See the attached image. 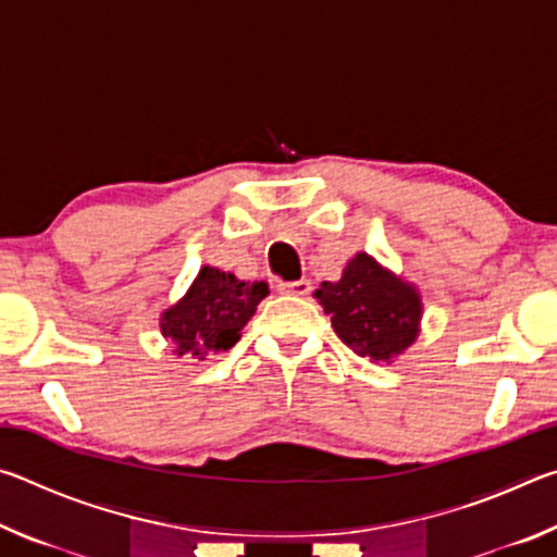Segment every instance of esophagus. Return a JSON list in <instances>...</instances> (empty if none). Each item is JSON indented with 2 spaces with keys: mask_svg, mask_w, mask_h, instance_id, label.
Masks as SVG:
<instances>
[{
  "mask_svg": "<svg viewBox=\"0 0 557 557\" xmlns=\"http://www.w3.org/2000/svg\"><path fill=\"white\" fill-rule=\"evenodd\" d=\"M277 289L282 292V295H295V297H307L309 289H312V282L309 280H292V282H280Z\"/></svg>",
  "mask_w": 557,
  "mask_h": 557,
  "instance_id": "34e87169",
  "label": "esophagus"
}]
</instances>
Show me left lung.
I'll return each instance as SVG.
<instances>
[{
	"mask_svg": "<svg viewBox=\"0 0 557 557\" xmlns=\"http://www.w3.org/2000/svg\"><path fill=\"white\" fill-rule=\"evenodd\" d=\"M314 297L332 314L338 338L373 361H391L418 336L420 297L410 285L358 252L338 282H322Z\"/></svg>",
	"mask_w": 557,
	"mask_h": 557,
	"instance_id": "left-lung-1",
	"label": "left lung"
}]
</instances>
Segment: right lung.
<instances>
[{
	"mask_svg": "<svg viewBox=\"0 0 557 557\" xmlns=\"http://www.w3.org/2000/svg\"><path fill=\"white\" fill-rule=\"evenodd\" d=\"M265 295V282H240L206 265L186 297L162 314V334L176 344L178 356L228 351Z\"/></svg>",
	"mask_w": 557,
	"mask_h": 557,
	"instance_id": "obj_1",
	"label": "right lung"
}]
</instances>
